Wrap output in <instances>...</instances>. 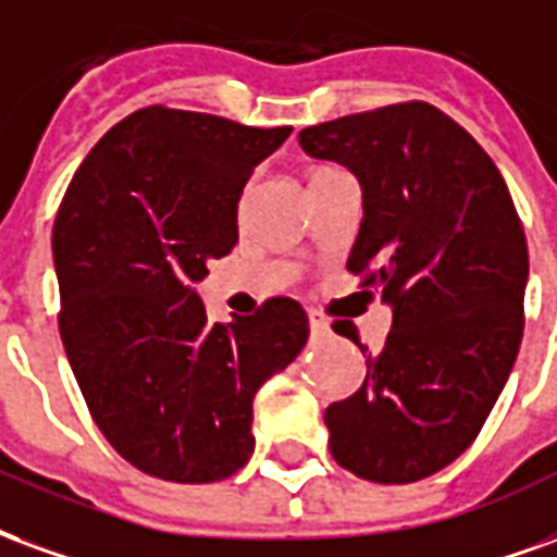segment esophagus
Instances as JSON below:
<instances>
[{
    "label": "esophagus",
    "instance_id": "1",
    "mask_svg": "<svg viewBox=\"0 0 557 557\" xmlns=\"http://www.w3.org/2000/svg\"><path fill=\"white\" fill-rule=\"evenodd\" d=\"M308 326L314 335H329V320L323 318V311L318 308H308Z\"/></svg>",
    "mask_w": 557,
    "mask_h": 557
}]
</instances>
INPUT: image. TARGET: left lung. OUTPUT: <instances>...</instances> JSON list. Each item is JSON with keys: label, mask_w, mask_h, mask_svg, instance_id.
I'll return each mask as SVG.
<instances>
[{"label": "left lung", "mask_w": 557, "mask_h": 557, "mask_svg": "<svg viewBox=\"0 0 557 557\" xmlns=\"http://www.w3.org/2000/svg\"><path fill=\"white\" fill-rule=\"evenodd\" d=\"M299 145L359 177L347 270L395 311L362 388L323 416L329 450L356 478L412 484L472 445L517 362L525 231L490 153L430 103L335 117ZM332 329L368 350L352 323Z\"/></svg>", "instance_id": "left-lung-1"}]
</instances>
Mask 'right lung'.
Instances as JSON below:
<instances>
[{
  "label": "right lung",
  "instance_id": "1",
  "mask_svg": "<svg viewBox=\"0 0 557 557\" xmlns=\"http://www.w3.org/2000/svg\"><path fill=\"white\" fill-rule=\"evenodd\" d=\"M290 127L145 107L97 141L62 198L59 332L88 412L139 472L225 481L249 462L251 400L308 341L290 296L207 320L195 282L237 243L243 186Z\"/></svg>",
  "mask_w": 557,
  "mask_h": 557
}]
</instances>
